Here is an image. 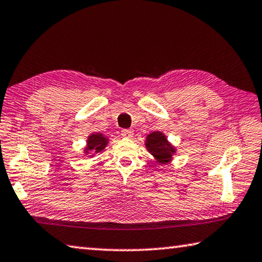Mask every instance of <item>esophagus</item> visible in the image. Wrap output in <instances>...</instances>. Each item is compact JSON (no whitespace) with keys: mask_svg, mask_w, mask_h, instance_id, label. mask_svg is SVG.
<instances>
[{"mask_svg":"<svg viewBox=\"0 0 262 262\" xmlns=\"http://www.w3.org/2000/svg\"><path fill=\"white\" fill-rule=\"evenodd\" d=\"M121 135L126 139H132L133 135H134V130H133V129H123L121 132Z\"/></svg>","mask_w":262,"mask_h":262,"instance_id":"1","label":"esophagus"}]
</instances>
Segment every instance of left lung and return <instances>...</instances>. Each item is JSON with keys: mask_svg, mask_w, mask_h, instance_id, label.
<instances>
[{"mask_svg": "<svg viewBox=\"0 0 262 262\" xmlns=\"http://www.w3.org/2000/svg\"><path fill=\"white\" fill-rule=\"evenodd\" d=\"M146 148L156 162L161 164L169 163L172 160L173 154H176V148L169 142L167 136L162 132H152L147 136Z\"/></svg>", "mask_w": 262, "mask_h": 262, "instance_id": "1", "label": "left lung"}]
</instances>
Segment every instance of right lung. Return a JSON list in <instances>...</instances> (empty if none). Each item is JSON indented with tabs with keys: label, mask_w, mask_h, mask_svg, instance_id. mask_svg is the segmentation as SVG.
<instances>
[{
	"label": "right lung",
	"mask_w": 262,
	"mask_h": 262,
	"mask_svg": "<svg viewBox=\"0 0 262 262\" xmlns=\"http://www.w3.org/2000/svg\"><path fill=\"white\" fill-rule=\"evenodd\" d=\"M107 144H108V139L106 136H103L101 133H93L87 138V146L85 147L84 151L86 155L92 154L93 156L94 154L102 151Z\"/></svg>",
	"instance_id": "right-lung-1"
}]
</instances>
